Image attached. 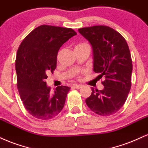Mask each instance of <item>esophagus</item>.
<instances>
[{
	"mask_svg": "<svg viewBox=\"0 0 148 148\" xmlns=\"http://www.w3.org/2000/svg\"><path fill=\"white\" fill-rule=\"evenodd\" d=\"M82 85H81V84H73V87L75 88H77V89H79V88H82Z\"/></svg>",
	"mask_w": 148,
	"mask_h": 148,
	"instance_id": "esophagus-1",
	"label": "esophagus"
}]
</instances>
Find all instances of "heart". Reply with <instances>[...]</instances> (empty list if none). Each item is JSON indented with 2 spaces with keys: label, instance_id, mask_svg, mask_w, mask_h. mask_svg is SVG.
I'll use <instances>...</instances> for the list:
<instances>
[{
  "label": "heart",
  "instance_id": "obj_1",
  "mask_svg": "<svg viewBox=\"0 0 148 148\" xmlns=\"http://www.w3.org/2000/svg\"><path fill=\"white\" fill-rule=\"evenodd\" d=\"M86 43H79V44H77V46H76L75 47H77V46H82V45H85Z\"/></svg>",
  "mask_w": 148,
  "mask_h": 148
}]
</instances>
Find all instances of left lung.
<instances>
[{
    "mask_svg": "<svg viewBox=\"0 0 148 148\" xmlns=\"http://www.w3.org/2000/svg\"><path fill=\"white\" fill-rule=\"evenodd\" d=\"M78 32L91 44L93 70L105 77L102 90L92 87L86 99L90 109L102 116L116 114L125 102L131 88L132 62L124 37L108 26L83 27Z\"/></svg>",
    "mask_w": 148,
    "mask_h": 148,
    "instance_id": "8db88e82",
    "label": "left lung"
}]
</instances>
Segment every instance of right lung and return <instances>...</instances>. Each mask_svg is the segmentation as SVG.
Returning <instances> with one entry per match:
<instances>
[{"mask_svg":"<svg viewBox=\"0 0 148 148\" xmlns=\"http://www.w3.org/2000/svg\"><path fill=\"white\" fill-rule=\"evenodd\" d=\"M73 29L43 25L23 40L17 51V87L26 110L34 118L49 120L60 114L71 88L57 86L52 93L45 82L57 66L62 45L76 35Z\"/></svg>","mask_w":148,"mask_h":148,"instance_id":"add662e5","label":"right lung"}]
</instances>
